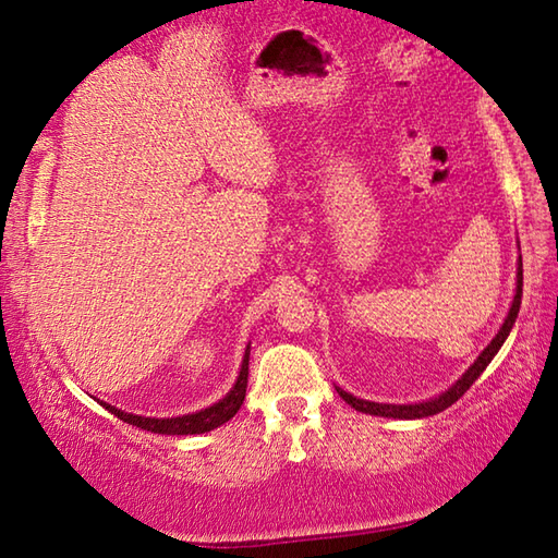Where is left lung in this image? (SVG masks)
Wrapping results in <instances>:
<instances>
[{
  "label": "left lung",
  "instance_id": "obj_1",
  "mask_svg": "<svg viewBox=\"0 0 558 558\" xmlns=\"http://www.w3.org/2000/svg\"><path fill=\"white\" fill-rule=\"evenodd\" d=\"M520 302H522V258H520V270H518V295L512 300V307L508 312V319H505L502 329L498 331V337H495L488 349H485L478 359H475L473 366L463 373L461 380H456V385L447 392H441L439 398L427 400V402H420V404H383V402H368V400H359L353 398V395L343 392L341 388H337V392L341 395L343 400H347L351 408H356L359 412H366V414H378V417H395V420H420V417H432V414H439L451 404L461 398V395L471 388V385L481 378V373L488 368V363L493 361L495 353L500 351V347L508 339V333L512 329L514 319H518V312H520Z\"/></svg>",
  "mask_w": 558,
  "mask_h": 558
}]
</instances>
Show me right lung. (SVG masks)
<instances>
[{
  "instance_id": "right-lung-1",
  "label": "right lung",
  "mask_w": 558,
  "mask_h": 558,
  "mask_svg": "<svg viewBox=\"0 0 558 558\" xmlns=\"http://www.w3.org/2000/svg\"><path fill=\"white\" fill-rule=\"evenodd\" d=\"M248 353L251 351L246 349L244 363H241V373H239L236 385L231 388V392L225 400H219L217 404H211V408L202 410V412L182 414V417L156 420V417H138V414H126L117 408H111V404H107V402H102V404H105V410L114 414V417L124 420L126 424H134V427H141L146 432H154V434H202V432L217 429L219 424H225L234 417V414L241 410V404H244L246 385H248Z\"/></svg>"
}]
</instances>
